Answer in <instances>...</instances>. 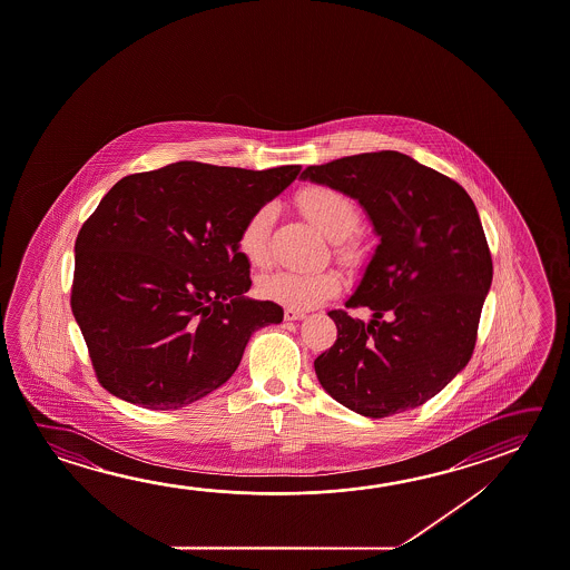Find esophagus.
I'll return each instance as SVG.
<instances>
[{"mask_svg":"<svg viewBox=\"0 0 570 570\" xmlns=\"http://www.w3.org/2000/svg\"><path fill=\"white\" fill-rule=\"evenodd\" d=\"M306 317V312H302V309H286L284 312V320H288V322H298V320H304Z\"/></svg>","mask_w":570,"mask_h":570,"instance_id":"34e87169","label":"esophagus"}]
</instances>
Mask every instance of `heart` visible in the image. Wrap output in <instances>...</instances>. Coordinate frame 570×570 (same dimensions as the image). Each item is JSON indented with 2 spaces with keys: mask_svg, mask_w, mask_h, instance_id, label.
Segmentation results:
<instances>
[{
  "mask_svg": "<svg viewBox=\"0 0 570 570\" xmlns=\"http://www.w3.org/2000/svg\"><path fill=\"white\" fill-rule=\"evenodd\" d=\"M299 210L320 233L334 240L340 261L354 266L362 261V246L355 240L362 216L350 196L336 188L309 187L298 195ZM274 208H256L238 234V250L256 268L271 261V230ZM342 282L334 271H276L261 281V294L271 302L289 309L316 308L322 302L336 296Z\"/></svg>",
  "mask_w": 570,
  "mask_h": 570,
  "instance_id": "1",
  "label": "heart"
}]
</instances>
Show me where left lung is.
<instances>
[{
    "label": "left lung",
    "mask_w": 570,
    "mask_h": 570,
    "mask_svg": "<svg viewBox=\"0 0 570 570\" xmlns=\"http://www.w3.org/2000/svg\"><path fill=\"white\" fill-rule=\"evenodd\" d=\"M304 180L364 206L380 246L347 308L332 309L336 344L317 355L322 387L372 420L413 410L469 364L493 281L475 205L453 178L397 150L364 153L308 167Z\"/></svg>",
    "instance_id": "left-lung-1"
}]
</instances>
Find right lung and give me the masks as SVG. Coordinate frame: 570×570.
<instances>
[{"instance_id": "right-lung-1", "label": "right lung", "mask_w": 570, "mask_h": 570, "mask_svg": "<svg viewBox=\"0 0 570 570\" xmlns=\"http://www.w3.org/2000/svg\"><path fill=\"white\" fill-rule=\"evenodd\" d=\"M299 170L180 160L104 196L77 234L71 309L107 392L185 407L228 382L254 330L281 324L278 304L244 298L238 234Z\"/></svg>"}]
</instances>
